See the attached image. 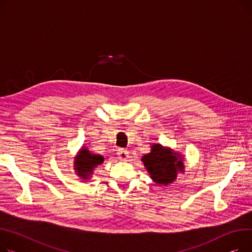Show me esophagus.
Instances as JSON below:
<instances>
[{
	"label": "esophagus",
	"instance_id": "1",
	"mask_svg": "<svg viewBox=\"0 0 252 252\" xmlns=\"http://www.w3.org/2000/svg\"><path fill=\"white\" fill-rule=\"evenodd\" d=\"M118 157H119V158L121 160H125L128 158V152L123 150V149H121V150L118 151Z\"/></svg>",
	"mask_w": 252,
	"mask_h": 252
}]
</instances>
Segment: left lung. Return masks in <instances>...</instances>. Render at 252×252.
<instances>
[{
  "mask_svg": "<svg viewBox=\"0 0 252 252\" xmlns=\"http://www.w3.org/2000/svg\"><path fill=\"white\" fill-rule=\"evenodd\" d=\"M141 160L153 181L158 185L174 182L178 172H184L181 155L158 143H154L151 153L144 155Z\"/></svg>",
  "mask_w": 252,
  "mask_h": 252,
  "instance_id": "left-lung-1",
  "label": "left lung"
}]
</instances>
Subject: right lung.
Listing matches in <instances>:
<instances>
[{"mask_svg": "<svg viewBox=\"0 0 252 252\" xmlns=\"http://www.w3.org/2000/svg\"><path fill=\"white\" fill-rule=\"evenodd\" d=\"M103 157L100 155L92 154L86 147H83L74 159V170L81 179L88 180L91 178L94 168L102 164Z\"/></svg>", "mask_w": 252, "mask_h": 252, "instance_id": "obj_1", "label": "right lung"}]
</instances>
